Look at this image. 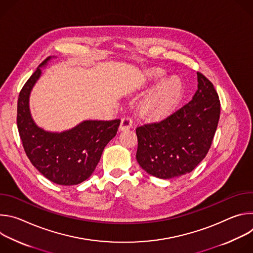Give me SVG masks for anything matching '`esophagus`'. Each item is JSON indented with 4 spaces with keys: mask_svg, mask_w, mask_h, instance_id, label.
<instances>
[{
    "mask_svg": "<svg viewBox=\"0 0 253 253\" xmlns=\"http://www.w3.org/2000/svg\"><path fill=\"white\" fill-rule=\"evenodd\" d=\"M132 126V120L129 117H125L122 119L120 127H119V131L123 132V131H127L131 128Z\"/></svg>",
    "mask_w": 253,
    "mask_h": 253,
    "instance_id": "1",
    "label": "esophagus"
}]
</instances>
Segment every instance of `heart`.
<instances>
[{
    "label": "heart",
    "mask_w": 253,
    "mask_h": 253,
    "mask_svg": "<svg viewBox=\"0 0 253 253\" xmlns=\"http://www.w3.org/2000/svg\"><path fill=\"white\" fill-rule=\"evenodd\" d=\"M167 78L166 72L158 67L144 70L138 77L141 91L151 90L139 104V115L149 122L162 121L176 112L181 104L185 85L178 77Z\"/></svg>",
    "instance_id": "1"
}]
</instances>
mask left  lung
<instances>
[{
    "mask_svg": "<svg viewBox=\"0 0 253 253\" xmlns=\"http://www.w3.org/2000/svg\"><path fill=\"white\" fill-rule=\"evenodd\" d=\"M192 100L165 120L136 129V159L161 179L190 173L206 156L217 128L220 102L212 83L197 72Z\"/></svg>",
    "mask_w": 253,
    "mask_h": 253,
    "instance_id": "1",
    "label": "left lung"
}]
</instances>
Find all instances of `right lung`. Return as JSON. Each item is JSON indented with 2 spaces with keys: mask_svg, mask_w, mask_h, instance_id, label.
I'll list each match as a JSON object with an SVG mask.
<instances>
[{
  "mask_svg": "<svg viewBox=\"0 0 253 253\" xmlns=\"http://www.w3.org/2000/svg\"><path fill=\"white\" fill-rule=\"evenodd\" d=\"M51 59L37 68L20 92L18 130L25 152L36 169L56 184L77 185L92 175L121 121L85 120L62 132L48 131L36 124L30 110V96Z\"/></svg>",
  "mask_w": 253,
  "mask_h": 253,
  "instance_id": "obj_1",
  "label": "right lung"
}]
</instances>
